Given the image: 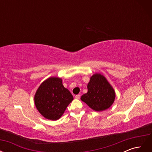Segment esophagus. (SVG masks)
Listing matches in <instances>:
<instances>
[{
  "label": "esophagus",
  "mask_w": 152,
  "mask_h": 152,
  "mask_svg": "<svg viewBox=\"0 0 152 152\" xmlns=\"http://www.w3.org/2000/svg\"><path fill=\"white\" fill-rule=\"evenodd\" d=\"M75 98L76 99H80V94L76 95V96H75Z\"/></svg>",
  "instance_id": "obj_1"
}]
</instances>
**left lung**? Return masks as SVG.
Returning a JSON list of instances; mask_svg holds the SVG:
<instances>
[{
	"label": "left lung",
	"mask_w": 152,
	"mask_h": 152,
	"mask_svg": "<svg viewBox=\"0 0 152 152\" xmlns=\"http://www.w3.org/2000/svg\"><path fill=\"white\" fill-rule=\"evenodd\" d=\"M115 99V91L106 77L96 73L90 78L87 84V93L80 99L96 112L107 110L113 104Z\"/></svg>",
	"instance_id": "1"
}]
</instances>
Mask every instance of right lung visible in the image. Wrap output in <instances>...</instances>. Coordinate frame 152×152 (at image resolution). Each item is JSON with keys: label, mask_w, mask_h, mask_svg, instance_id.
Wrapping results in <instances>:
<instances>
[{"label": "right lung", "mask_w": 152, "mask_h": 152, "mask_svg": "<svg viewBox=\"0 0 152 152\" xmlns=\"http://www.w3.org/2000/svg\"><path fill=\"white\" fill-rule=\"evenodd\" d=\"M73 99V96L63 85L61 78L50 77L42 82L34 96L35 107L46 119L57 121Z\"/></svg>", "instance_id": "obj_1"}]
</instances>
